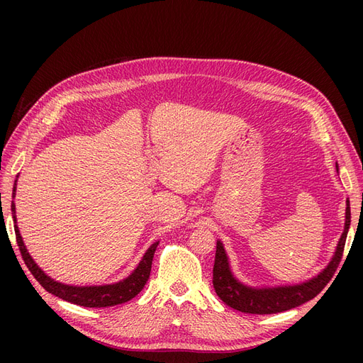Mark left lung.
Masks as SVG:
<instances>
[{
    "label": "left lung",
    "mask_w": 363,
    "mask_h": 363,
    "mask_svg": "<svg viewBox=\"0 0 363 363\" xmlns=\"http://www.w3.org/2000/svg\"><path fill=\"white\" fill-rule=\"evenodd\" d=\"M336 171H339L336 163ZM351 223V211L350 200H347L345 207V223L344 232L340 235L336 250L327 267L313 276L312 279L295 283V284H280V286H250L244 281H240L230 267V260L225 252V248L221 240H216V255L213 265V288L216 295L227 306L244 313H256V315H268L279 313L294 309L309 301L320 294L325 284L330 281L333 274L342 259V252L345 247V240L348 235V228Z\"/></svg>",
    "instance_id": "obj_1"
}]
</instances>
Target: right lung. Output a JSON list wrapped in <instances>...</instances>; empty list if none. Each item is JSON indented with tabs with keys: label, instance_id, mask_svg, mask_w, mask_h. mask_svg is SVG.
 <instances>
[{
	"label": "right lung",
	"instance_id": "add662e5",
	"mask_svg": "<svg viewBox=\"0 0 363 363\" xmlns=\"http://www.w3.org/2000/svg\"><path fill=\"white\" fill-rule=\"evenodd\" d=\"M16 182H18V177L13 184V192H12L13 199L16 195ZM12 216L15 223V233H16V242H18L19 251L21 255H23L27 268L33 274V277L40 283V286L43 289L48 291L52 295L59 296V298L65 301H69L77 306H84V307H108V306L123 304L125 301H130L131 298H135V296L144 289L147 280L150 279L151 263H152V257H155V251L159 245V240H156L155 244L150 245V248L145 251V255L142 256L140 262L138 263L135 271L124 280H119L111 284H100V286H95V284L94 286H74V284H65L54 280L38 267V263L33 260L28 250L26 248L23 236H21L19 228L16 225V207L13 201H12Z\"/></svg>",
	"mask_w": 363,
	"mask_h": 363
}]
</instances>
